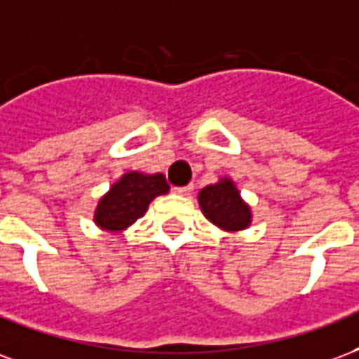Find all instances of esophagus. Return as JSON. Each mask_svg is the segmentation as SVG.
<instances>
[{"instance_id":"esophagus-1","label":"esophagus","mask_w":359,"mask_h":359,"mask_svg":"<svg viewBox=\"0 0 359 359\" xmlns=\"http://www.w3.org/2000/svg\"><path fill=\"white\" fill-rule=\"evenodd\" d=\"M193 191V185H183V187H174V193L176 195H189Z\"/></svg>"}]
</instances>
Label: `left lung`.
<instances>
[{
    "instance_id": "obj_1",
    "label": "left lung",
    "mask_w": 359,
    "mask_h": 359,
    "mask_svg": "<svg viewBox=\"0 0 359 359\" xmlns=\"http://www.w3.org/2000/svg\"><path fill=\"white\" fill-rule=\"evenodd\" d=\"M198 205L205 216L222 229L239 231L250 224V208L243 203L239 191L231 180H219L214 185H206L198 193Z\"/></svg>"
}]
</instances>
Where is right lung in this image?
Instances as JSON below:
<instances>
[{"mask_svg": "<svg viewBox=\"0 0 359 359\" xmlns=\"http://www.w3.org/2000/svg\"><path fill=\"white\" fill-rule=\"evenodd\" d=\"M168 183L162 174L128 172L114 183L95 210V224L107 231H122L147 212L154 197L168 193Z\"/></svg>", "mask_w": 359, "mask_h": 359, "instance_id": "1", "label": "right lung"}]
</instances>
